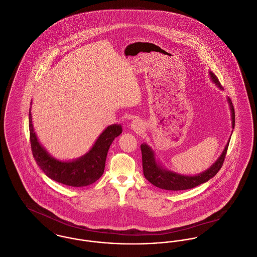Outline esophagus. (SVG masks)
<instances>
[{
	"label": "esophagus",
	"instance_id": "34e87169",
	"mask_svg": "<svg viewBox=\"0 0 257 257\" xmlns=\"http://www.w3.org/2000/svg\"><path fill=\"white\" fill-rule=\"evenodd\" d=\"M130 127H131L132 130H134V131H136V132H141V131L144 129V125H143L142 121L139 120V119L133 120V121L131 122V124H130Z\"/></svg>",
	"mask_w": 257,
	"mask_h": 257
}]
</instances>
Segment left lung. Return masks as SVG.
Returning <instances> with one entry per match:
<instances>
[{
	"label": "left lung",
	"mask_w": 257,
	"mask_h": 257,
	"mask_svg": "<svg viewBox=\"0 0 257 257\" xmlns=\"http://www.w3.org/2000/svg\"><path fill=\"white\" fill-rule=\"evenodd\" d=\"M210 80L215 84L217 88L222 90L221 85L217 79V77L214 75L212 71H208ZM227 103L229 105L230 110V120H231V128L234 129V109L232 106V103L230 99L226 98ZM232 134V132H231ZM231 137V136H230ZM230 137L224 146L222 152L219 155V157L214 161V163L204 172L197 174V175H184L177 172H174L172 170L167 169L164 167V165L160 162L159 159L156 158L153 149L147 144L143 143L141 144V151H142V162H143V173L145 178L157 188H160L162 190L167 191H183L188 189H193L201 184H204L213 178L219 169L221 168L224 157L226 154L228 144L230 141Z\"/></svg>",
	"instance_id": "obj_1"
}]
</instances>
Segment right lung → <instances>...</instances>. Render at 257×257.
<instances>
[{"label": "right lung", "instance_id": "right-lung-1", "mask_svg": "<svg viewBox=\"0 0 257 257\" xmlns=\"http://www.w3.org/2000/svg\"><path fill=\"white\" fill-rule=\"evenodd\" d=\"M31 110L32 106L29 112L31 146L34 158L43 172L53 181L71 187H85L96 182L104 172L110 145L122 133L121 124L106 127L85 154L73 160H59L52 157L39 141L34 129Z\"/></svg>", "mask_w": 257, "mask_h": 257}]
</instances>
